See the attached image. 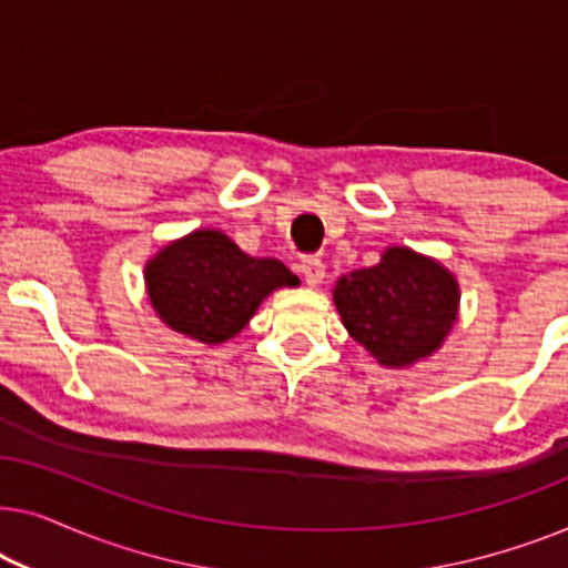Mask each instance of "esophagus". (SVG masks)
Masks as SVG:
<instances>
[{"label":"esophagus","instance_id":"1","mask_svg":"<svg viewBox=\"0 0 568 568\" xmlns=\"http://www.w3.org/2000/svg\"><path fill=\"white\" fill-rule=\"evenodd\" d=\"M300 271H302V276H305V282L310 286L323 284L325 263L321 258H315V255H305V258H302V263H300Z\"/></svg>","mask_w":568,"mask_h":568}]
</instances>
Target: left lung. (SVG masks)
<instances>
[{"label":"left lung","mask_w":568,"mask_h":568,"mask_svg":"<svg viewBox=\"0 0 568 568\" xmlns=\"http://www.w3.org/2000/svg\"><path fill=\"white\" fill-rule=\"evenodd\" d=\"M333 302L348 336L385 367H410L445 344L457 321L460 286L439 261L387 247L377 266L341 276Z\"/></svg>","instance_id":"obj_1"}]
</instances>
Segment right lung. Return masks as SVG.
Returning a JSON list of instances; mask_svg holds the SVG:
<instances>
[{"instance_id":"add662e5","label":"right lung","mask_w":568,"mask_h":568,"mask_svg":"<svg viewBox=\"0 0 568 568\" xmlns=\"http://www.w3.org/2000/svg\"><path fill=\"white\" fill-rule=\"evenodd\" d=\"M144 282L168 328L214 346L237 336L271 292L300 278L282 261L243 253L220 230H196L152 255Z\"/></svg>"}]
</instances>
